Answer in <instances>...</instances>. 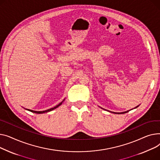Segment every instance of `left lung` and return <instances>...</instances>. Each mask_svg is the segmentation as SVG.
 <instances>
[{"label": "left lung", "instance_id": "8db88e82", "mask_svg": "<svg viewBox=\"0 0 160 160\" xmlns=\"http://www.w3.org/2000/svg\"><path fill=\"white\" fill-rule=\"evenodd\" d=\"M137 107H136V108H137ZM128 111H127V112H121V113H115V112H114V113H115V114H125V113H127V112H128Z\"/></svg>", "mask_w": 160, "mask_h": 160}]
</instances>
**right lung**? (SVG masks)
<instances>
[{"label":"right lung","instance_id":"add662e5","mask_svg":"<svg viewBox=\"0 0 160 160\" xmlns=\"http://www.w3.org/2000/svg\"><path fill=\"white\" fill-rule=\"evenodd\" d=\"M64 101V100H63ZM62 101L61 102H60L59 105H58L57 106H55V107H53V108H50V109H48V110H44V111H33V110H29V109H28V110H29V111H30V112H33V113H36V114H43V113H45V112H50V111H52V110H53V109H55L56 108H58V107H59L61 104H62Z\"/></svg>","mask_w":160,"mask_h":160}]
</instances>
